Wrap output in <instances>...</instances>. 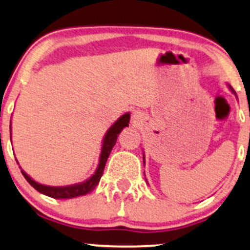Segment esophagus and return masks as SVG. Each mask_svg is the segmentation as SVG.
Segmentation results:
<instances>
[{
    "instance_id": "1",
    "label": "esophagus",
    "mask_w": 250,
    "mask_h": 250,
    "mask_svg": "<svg viewBox=\"0 0 250 250\" xmlns=\"http://www.w3.org/2000/svg\"><path fill=\"white\" fill-rule=\"evenodd\" d=\"M132 119L134 120V122H138V120L140 119V114L138 113V112H136V113H133V117H132Z\"/></svg>"
}]
</instances>
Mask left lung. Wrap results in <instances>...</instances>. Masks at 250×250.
<instances>
[{
  "mask_svg": "<svg viewBox=\"0 0 250 250\" xmlns=\"http://www.w3.org/2000/svg\"><path fill=\"white\" fill-rule=\"evenodd\" d=\"M227 86H228V89H229V90L231 91V93H233V95H234V96H235V97H236V99H237V96H236L235 91H234V89H233V87H231L229 84H227ZM143 160H144V165H145V155H144V153H143Z\"/></svg>",
  "mask_w": 250,
  "mask_h": 250,
  "instance_id": "8db88e82",
  "label": "left lung"
}]
</instances>
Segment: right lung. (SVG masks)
I'll return each mask as SVG.
<instances>
[{
    "label": "right lung",
    "instance_id": "add662e5",
    "mask_svg": "<svg viewBox=\"0 0 250 250\" xmlns=\"http://www.w3.org/2000/svg\"><path fill=\"white\" fill-rule=\"evenodd\" d=\"M130 112H126L120 116L116 122L113 123V125H111V127L108 128L105 133L104 138H103L102 142V148H101V155H99V163L97 166L95 173L89 179H86L85 181L82 183L75 184V185H69V186H48V185H43L38 181L34 180L30 175H28L26 173L21 169L23 177L25 178V180L34 187L35 189L38 190L42 194L50 196V198L54 199H72V198H78V196H83L87 193L92 192L95 189V187L98 185L99 180H101L103 172H104L105 164H106L108 155H110L111 151H112L113 146L116 145L117 138L118 134L123 131V128L128 126L130 123ZM10 140H11V122H10ZM19 164V161H17ZM21 168V167H20Z\"/></svg>",
    "mask_w": 250,
    "mask_h": 250
}]
</instances>
